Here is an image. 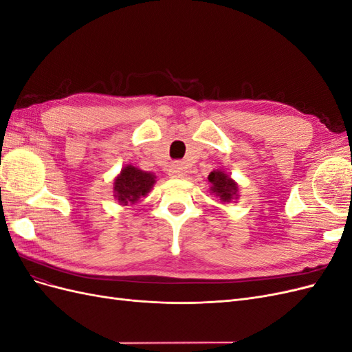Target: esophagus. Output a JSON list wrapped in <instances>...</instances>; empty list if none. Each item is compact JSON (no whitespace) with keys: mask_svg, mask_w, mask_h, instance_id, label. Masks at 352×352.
I'll return each mask as SVG.
<instances>
[{"mask_svg":"<svg viewBox=\"0 0 352 352\" xmlns=\"http://www.w3.org/2000/svg\"><path fill=\"white\" fill-rule=\"evenodd\" d=\"M184 168H185V167H184L182 163L176 162V163H173L172 166H170V168H168V176H170V177H184V175H185V170H184Z\"/></svg>","mask_w":352,"mask_h":352,"instance_id":"1","label":"esophagus"}]
</instances>
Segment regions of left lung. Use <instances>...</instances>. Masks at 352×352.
Listing matches in <instances>:
<instances>
[{
  "label": "left lung",
  "instance_id": "left-lung-1",
  "mask_svg": "<svg viewBox=\"0 0 352 352\" xmlns=\"http://www.w3.org/2000/svg\"><path fill=\"white\" fill-rule=\"evenodd\" d=\"M208 182L211 185L210 190L219 197L221 202H230L232 199L238 198L236 182L221 170H212L208 175Z\"/></svg>",
  "mask_w": 352,
  "mask_h": 352
}]
</instances>
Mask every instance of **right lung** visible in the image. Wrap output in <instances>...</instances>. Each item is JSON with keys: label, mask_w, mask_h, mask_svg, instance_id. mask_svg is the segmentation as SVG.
<instances>
[{"label": "right lung", "mask_w": 352, "mask_h": 352, "mask_svg": "<svg viewBox=\"0 0 352 352\" xmlns=\"http://www.w3.org/2000/svg\"><path fill=\"white\" fill-rule=\"evenodd\" d=\"M154 184L155 176L153 173L127 164L122 168L120 175L116 177L113 184L114 198L122 206L135 204L138 199L148 195Z\"/></svg>", "instance_id": "1"}]
</instances>
